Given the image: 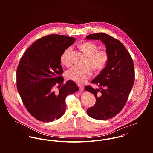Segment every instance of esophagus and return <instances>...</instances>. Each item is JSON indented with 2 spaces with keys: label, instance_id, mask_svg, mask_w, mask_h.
Segmentation results:
<instances>
[{
  "label": "esophagus",
  "instance_id": "obj_1",
  "mask_svg": "<svg viewBox=\"0 0 153 153\" xmlns=\"http://www.w3.org/2000/svg\"><path fill=\"white\" fill-rule=\"evenodd\" d=\"M78 87H79V90H81V91H83V90H84V87L83 85H78Z\"/></svg>",
  "mask_w": 153,
  "mask_h": 153
}]
</instances>
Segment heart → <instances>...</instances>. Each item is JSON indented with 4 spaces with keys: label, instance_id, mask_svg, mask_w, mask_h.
I'll list each match as a JSON object with an SVG mask.
<instances>
[{
    "label": "heart",
    "instance_id": "1",
    "mask_svg": "<svg viewBox=\"0 0 153 153\" xmlns=\"http://www.w3.org/2000/svg\"><path fill=\"white\" fill-rule=\"evenodd\" d=\"M78 49L87 56L83 67L74 66L68 70L66 76L68 79L78 84L85 82L92 75V69L96 73L103 71L109 61V55L105 50H98V46L91 41H84L78 45ZM71 48H68L64 51L60 58L61 63L63 65L69 66V53Z\"/></svg>",
    "mask_w": 153,
    "mask_h": 153
}]
</instances>
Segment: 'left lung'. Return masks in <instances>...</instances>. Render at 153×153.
Returning <instances> with one entry per match:
<instances>
[{
	"instance_id": "1",
	"label": "left lung",
	"mask_w": 153,
	"mask_h": 153,
	"mask_svg": "<svg viewBox=\"0 0 153 153\" xmlns=\"http://www.w3.org/2000/svg\"><path fill=\"white\" fill-rule=\"evenodd\" d=\"M87 39L101 40L105 45L109 55L106 67L91 82L100 89L89 85L85 87L96 98L95 104L89 108L87 112L92 118L108 120L117 115L127 101L135 79L133 61L124 45L106 33L90 34Z\"/></svg>"
}]
</instances>
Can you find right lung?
Instances as JSON below:
<instances>
[{"mask_svg":"<svg viewBox=\"0 0 153 153\" xmlns=\"http://www.w3.org/2000/svg\"><path fill=\"white\" fill-rule=\"evenodd\" d=\"M75 41L74 38L64 35L45 36L28 48L21 59L16 71L17 89L27 111L39 121L51 122L61 117L65 111L66 97L79 90L71 80L64 84L61 76V54ZM56 85L59 87L56 92Z\"/></svg>","mask_w":153,"mask_h":153,"instance_id":"right-lung-1","label":"right lung"}]
</instances>
